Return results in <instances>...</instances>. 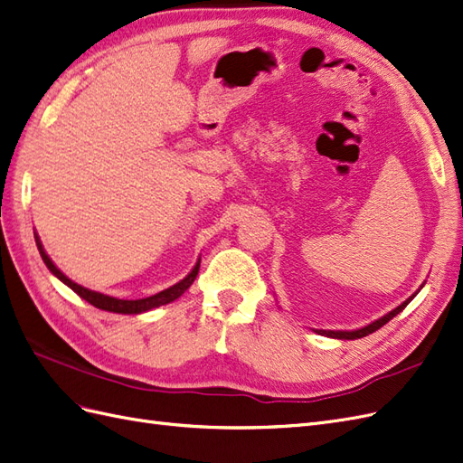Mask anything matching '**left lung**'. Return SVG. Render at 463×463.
<instances>
[{"instance_id":"left-lung-1","label":"left lung","mask_w":463,"mask_h":463,"mask_svg":"<svg viewBox=\"0 0 463 463\" xmlns=\"http://www.w3.org/2000/svg\"><path fill=\"white\" fill-rule=\"evenodd\" d=\"M423 288V286H421ZM419 288V289H421ZM417 289V291H419ZM417 291L413 293L411 298H408L405 299L402 305H398L396 309H392L388 315H384V317H381L378 320H374V322H371V325H367V326H363V328H359V330H352V332H344V330H338V332H334V330H317L318 334H322V335H328V338H338V340H357V338H363V335H369V334H373L374 330H378V328H383L388 320H392L394 318L398 313H402L405 307L410 305V301L417 296Z\"/></svg>"}]
</instances>
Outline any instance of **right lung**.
<instances>
[{
	"mask_svg": "<svg viewBox=\"0 0 463 463\" xmlns=\"http://www.w3.org/2000/svg\"><path fill=\"white\" fill-rule=\"evenodd\" d=\"M34 240H36V247L40 250V257L42 260H44V264L48 266V270L58 276L61 282L65 286L71 288L79 298H82L85 301H89L90 305H94L96 309H102V311H109V313H121V315H138V313H146L150 309H156V307L160 305H165V303H172L175 301L177 298L184 296V293L189 289V286L194 282V278H197L199 274V266H201V260H197V264H194V269L181 279V282H177L175 286L167 288L160 293H156V296H150V298H145V299H118V298H109V296H104V293H98V291H92V289H87L82 288L79 284H75L73 279H69L58 266H55L52 262V259L46 255L44 247H42L40 243V237L34 233Z\"/></svg>",
	"mask_w": 463,
	"mask_h": 463,
	"instance_id": "add662e5",
	"label": "right lung"
}]
</instances>
